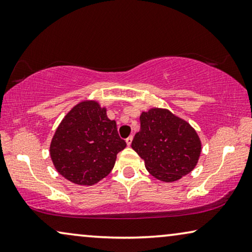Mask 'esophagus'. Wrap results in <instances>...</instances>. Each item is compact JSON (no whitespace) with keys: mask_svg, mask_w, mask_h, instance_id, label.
Instances as JSON below:
<instances>
[{"mask_svg":"<svg viewBox=\"0 0 252 252\" xmlns=\"http://www.w3.org/2000/svg\"><path fill=\"white\" fill-rule=\"evenodd\" d=\"M132 141H133V135H130L129 137L126 138V143H127V145H128V147L130 144H132Z\"/></svg>","mask_w":252,"mask_h":252,"instance_id":"1","label":"esophagus"}]
</instances>
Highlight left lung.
I'll return each instance as SVG.
<instances>
[{
  "label": "left lung",
  "instance_id": "left-lung-1",
  "mask_svg": "<svg viewBox=\"0 0 252 252\" xmlns=\"http://www.w3.org/2000/svg\"><path fill=\"white\" fill-rule=\"evenodd\" d=\"M140 122L141 129L135 134L132 148L153 177L170 183L194 169L201 141L187 120L168 109L151 108L142 112Z\"/></svg>",
  "mask_w": 252,
  "mask_h": 252
}]
</instances>
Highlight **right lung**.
Wrapping results in <instances>:
<instances>
[{
	"label": "right lung",
	"mask_w": 252,
	"mask_h": 252,
	"mask_svg": "<svg viewBox=\"0 0 252 252\" xmlns=\"http://www.w3.org/2000/svg\"><path fill=\"white\" fill-rule=\"evenodd\" d=\"M126 142L119 137L115 120L99 102H79L64 116L50 144L58 173L78 185H93L114 168Z\"/></svg>",
	"instance_id": "1"
}]
</instances>
